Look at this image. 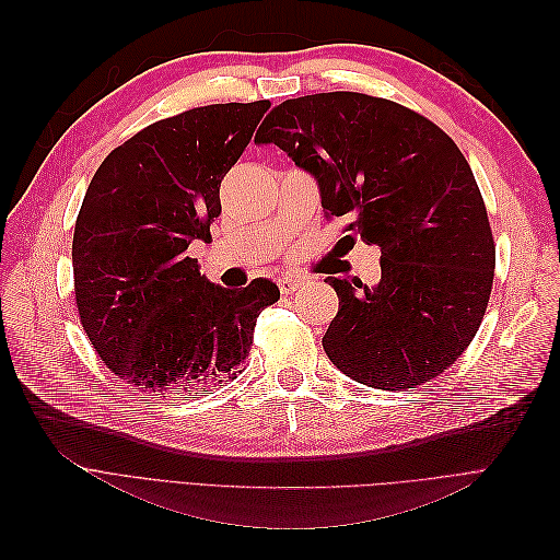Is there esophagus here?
I'll return each instance as SVG.
<instances>
[{
  "label": "esophagus",
  "mask_w": 560,
  "mask_h": 560,
  "mask_svg": "<svg viewBox=\"0 0 560 560\" xmlns=\"http://www.w3.org/2000/svg\"><path fill=\"white\" fill-rule=\"evenodd\" d=\"M301 284H303L301 278H280V280H278L280 294H294Z\"/></svg>",
  "instance_id": "34e87169"
}]
</instances>
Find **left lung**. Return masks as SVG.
I'll use <instances>...</instances> for the list:
<instances>
[{"mask_svg": "<svg viewBox=\"0 0 560 560\" xmlns=\"http://www.w3.org/2000/svg\"><path fill=\"white\" fill-rule=\"evenodd\" d=\"M254 144H278L315 175L343 241L381 247V282L327 278L338 313L322 338L352 381L409 389L448 369L477 336L495 241L463 151L422 114L352 91L284 100Z\"/></svg>", "mask_w": 560, "mask_h": 560, "instance_id": "left-lung-1", "label": "left lung"}]
</instances>
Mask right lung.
Listing matches in <instances>:
<instances>
[{
	"label": "right lung",
	"instance_id": "obj_1",
	"mask_svg": "<svg viewBox=\"0 0 560 560\" xmlns=\"http://www.w3.org/2000/svg\"><path fill=\"white\" fill-rule=\"evenodd\" d=\"M268 100L194 107L135 132L97 167L74 224L81 327L118 378L149 393L208 395L235 378L270 280L222 290L186 249L210 238L219 186L249 144Z\"/></svg>",
	"mask_w": 560,
	"mask_h": 560
}]
</instances>
